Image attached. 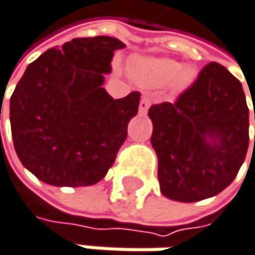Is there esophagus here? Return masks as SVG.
Wrapping results in <instances>:
<instances>
[{
  "label": "esophagus",
  "instance_id": "obj_1",
  "mask_svg": "<svg viewBox=\"0 0 255 255\" xmlns=\"http://www.w3.org/2000/svg\"><path fill=\"white\" fill-rule=\"evenodd\" d=\"M150 105H151V98L150 96H143L140 99V104H139V113L146 115V112H148V109H150Z\"/></svg>",
  "mask_w": 255,
  "mask_h": 255
}]
</instances>
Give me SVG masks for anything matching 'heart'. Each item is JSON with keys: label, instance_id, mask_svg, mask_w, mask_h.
<instances>
[{"label": "heart", "instance_id": "1", "mask_svg": "<svg viewBox=\"0 0 255 255\" xmlns=\"http://www.w3.org/2000/svg\"><path fill=\"white\" fill-rule=\"evenodd\" d=\"M133 75L146 85L162 87L166 84H173L177 90L188 89L197 76L194 67H183L179 61L168 58L139 59L133 65Z\"/></svg>", "mask_w": 255, "mask_h": 255}]
</instances>
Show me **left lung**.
Segmentation results:
<instances>
[{
    "label": "left lung",
    "mask_w": 255,
    "mask_h": 255,
    "mask_svg": "<svg viewBox=\"0 0 255 255\" xmlns=\"http://www.w3.org/2000/svg\"><path fill=\"white\" fill-rule=\"evenodd\" d=\"M148 116L165 197L197 202L234 180L248 151L250 110L240 81L223 65H205L174 102L151 105Z\"/></svg>",
    "instance_id": "left-lung-1"
}]
</instances>
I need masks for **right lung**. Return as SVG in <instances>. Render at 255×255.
I'll use <instances>...</instances> for the list:
<instances>
[{
  "label": "right lung",
  "mask_w": 255,
  "mask_h": 255,
  "mask_svg": "<svg viewBox=\"0 0 255 255\" xmlns=\"http://www.w3.org/2000/svg\"><path fill=\"white\" fill-rule=\"evenodd\" d=\"M112 36L75 38L28 64L10 98L15 151L25 168L55 187L99 182L127 139L140 93L113 99L102 87L115 50Z\"/></svg>",
  "instance_id": "right-lung-1"
}]
</instances>
